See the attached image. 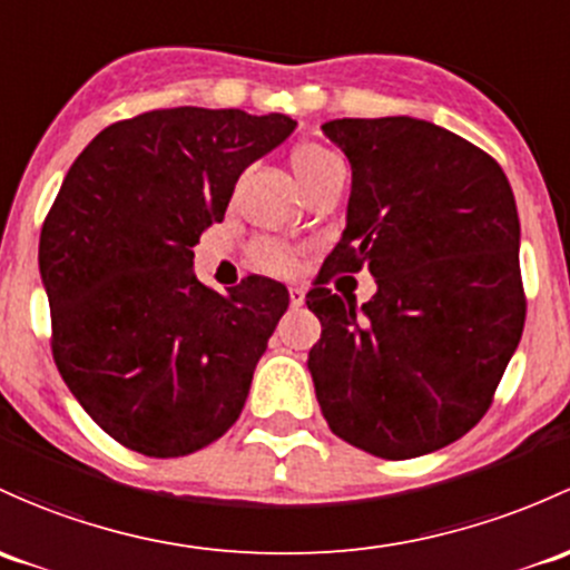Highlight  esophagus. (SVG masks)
<instances>
[{"instance_id": "34e87169", "label": "esophagus", "mask_w": 570, "mask_h": 570, "mask_svg": "<svg viewBox=\"0 0 570 570\" xmlns=\"http://www.w3.org/2000/svg\"><path fill=\"white\" fill-rule=\"evenodd\" d=\"M289 303L292 305H303L305 303V289H303V286H292V289H289Z\"/></svg>"}]
</instances>
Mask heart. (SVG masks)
<instances>
[{
  "mask_svg": "<svg viewBox=\"0 0 570 570\" xmlns=\"http://www.w3.org/2000/svg\"><path fill=\"white\" fill-rule=\"evenodd\" d=\"M289 166L303 190L305 185L314 183V179H320L325 171H331L341 164L331 149L320 147V144H301V147L292 149ZM256 262L265 269H273V273H289L292 265H295V254H292V248H286L281 243H262L256 248Z\"/></svg>",
  "mask_w": 570,
  "mask_h": 570,
  "instance_id": "b5f03b06",
  "label": "heart"
}]
</instances>
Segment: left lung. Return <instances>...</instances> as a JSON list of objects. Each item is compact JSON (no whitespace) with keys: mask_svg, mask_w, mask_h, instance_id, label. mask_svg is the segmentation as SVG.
<instances>
[{"mask_svg":"<svg viewBox=\"0 0 570 570\" xmlns=\"http://www.w3.org/2000/svg\"><path fill=\"white\" fill-rule=\"evenodd\" d=\"M352 166L346 229L305 303L327 426L380 459L440 451L475 426L524 327L519 213L483 149L415 117L322 125ZM368 266L361 309L324 281Z\"/></svg>","mask_w":570,"mask_h":570,"instance_id":"obj_1","label":"left lung"}]
</instances>
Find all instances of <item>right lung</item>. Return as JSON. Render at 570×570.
I'll return each instance as SVG.
<instances>
[{
    "instance_id": "obj_1",
    "label": "right lung",
    "mask_w": 570,
    "mask_h": 570,
    "mask_svg": "<svg viewBox=\"0 0 570 570\" xmlns=\"http://www.w3.org/2000/svg\"><path fill=\"white\" fill-rule=\"evenodd\" d=\"M286 114L179 106L100 130L40 232L51 350L106 434L144 456H188L229 431L286 286L226 295L194 275V245L224 220L239 175L289 139Z\"/></svg>"
}]
</instances>
